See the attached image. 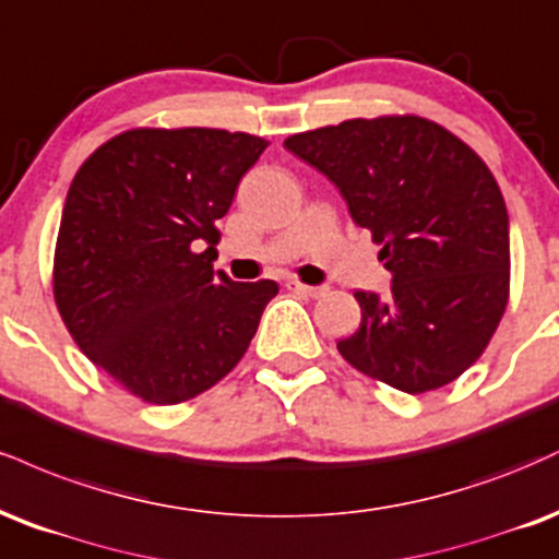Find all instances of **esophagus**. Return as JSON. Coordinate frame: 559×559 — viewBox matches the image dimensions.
<instances>
[{
    "mask_svg": "<svg viewBox=\"0 0 559 559\" xmlns=\"http://www.w3.org/2000/svg\"><path fill=\"white\" fill-rule=\"evenodd\" d=\"M285 287H287V290L298 293V295H306V298H321V295H326V287L304 285V282H298V280H287Z\"/></svg>",
    "mask_w": 559,
    "mask_h": 559,
    "instance_id": "34e87169",
    "label": "esophagus"
}]
</instances>
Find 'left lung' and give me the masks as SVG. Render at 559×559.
<instances>
[{"mask_svg":"<svg viewBox=\"0 0 559 559\" xmlns=\"http://www.w3.org/2000/svg\"><path fill=\"white\" fill-rule=\"evenodd\" d=\"M285 148L340 188L392 272L386 298L356 293L360 326L340 340V356L408 395L455 382L510 295L508 209L481 156L416 115L326 124Z\"/></svg>","mask_w":559,"mask_h":559,"instance_id":"8db88e82","label":"left lung"}]
</instances>
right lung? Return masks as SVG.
I'll return each mask as SVG.
<instances>
[{"label": "right lung", "mask_w": 559, "mask_h": 559, "mask_svg": "<svg viewBox=\"0 0 559 559\" xmlns=\"http://www.w3.org/2000/svg\"><path fill=\"white\" fill-rule=\"evenodd\" d=\"M266 146L216 128H135L72 177L55 300L78 347L130 395L186 403L246 356L280 285L233 282L212 251L216 219Z\"/></svg>", "instance_id": "add662e5"}]
</instances>
